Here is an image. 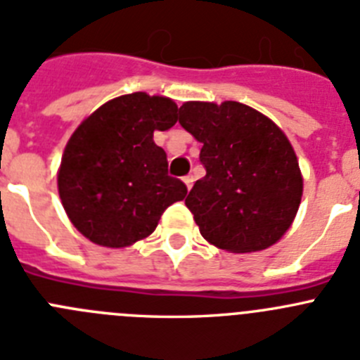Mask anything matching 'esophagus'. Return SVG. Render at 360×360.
I'll use <instances>...</instances> for the list:
<instances>
[{
	"instance_id": "esophagus-1",
	"label": "esophagus",
	"mask_w": 360,
	"mask_h": 360,
	"mask_svg": "<svg viewBox=\"0 0 360 360\" xmlns=\"http://www.w3.org/2000/svg\"><path fill=\"white\" fill-rule=\"evenodd\" d=\"M193 182H195V178L191 176V174L184 176V184H186V186H187V189H191V187H193Z\"/></svg>"
}]
</instances>
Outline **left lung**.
Instances as JSON below:
<instances>
[{"label": "left lung", "instance_id": "1", "mask_svg": "<svg viewBox=\"0 0 360 360\" xmlns=\"http://www.w3.org/2000/svg\"><path fill=\"white\" fill-rule=\"evenodd\" d=\"M178 122L202 144L205 176L186 198L200 234L238 254L281 240L303 196L297 157L285 133L269 117L234 101L186 103Z\"/></svg>", "mask_w": 360, "mask_h": 360}]
</instances>
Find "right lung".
Returning <instances> with one entry per match:
<instances>
[{
	"instance_id": "1",
	"label": "right lung",
	"mask_w": 360,
	"mask_h": 360,
	"mask_svg": "<svg viewBox=\"0 0 360 360\" xmlns=\"http://www.w3.org/2000/svg\"><path fill=\"white\" fill-rule=\"evenodd\" d=\"M178 106L144 91L108 101L70 136L57 187L82 236L120 249L144 240L171 203L186 198L182 180L167 174V157L153 133L176 124Z\"/></svg>"
}]
</instances>
